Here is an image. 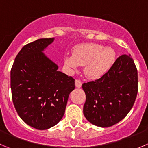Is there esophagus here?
<instances>
[{
  "instance_id": "1",
  "label": "esophagus",
  "mask_w": 148,
  "mask_h": 148,
  "mask_svg": "<svg viewBox=\"0 0 148 148\" xmlns=\"http://www.w3.org/2000/svg\"><path fill=\"white\" fill-rule=\"evenodd\" d=\"M82 84V82L81 80L79 79H76L75 81V86L77 87H81Z\"/></svg>"
}]
</instances>
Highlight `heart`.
<instances>
[{"label":"heart","instance_id":"1","mask_svg":"<svg viewBox=\"0 0 148 148\" xmlns=\"http://www.w3.org/2000/svg\"><path fill=\"white\" fill-rule=\"evenodd\" d=\"M116 53L113 48L95 43L78 45L74 48L72 55H66L64 64L71 71L79 66H84V75L96 79L103 77L114 65Z\"/></svg>","mask_w":148,"mask_h":148}]
</instances>
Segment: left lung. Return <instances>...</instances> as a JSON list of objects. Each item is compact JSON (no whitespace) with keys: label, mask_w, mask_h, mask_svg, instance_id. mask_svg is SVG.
Segmentation results:
<instances>
[{"label":"left lung","mask_w":148,"mask_h":148,"mask_svg":"<svg viewBox=\"0 0 148 148\" xmlns=\"http://www.w3.org/2000/svg\"><path fill=\"white\" fill-rule=\"evenodd\" d=\"M82 89L85 118L100 127L117 124L129 114L137 97L138 77L134 60L130 55L121 56L103 77L83 83Z\"/></svg>","instance_id":"left-lung-1"}]
</instances>
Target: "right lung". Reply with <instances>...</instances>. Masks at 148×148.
Segmentation results:
<instances>
[{"instance_id":"1","label":"right lung","mask_w":148,"mask_h":148,"mask_svg":"<svg viewBox=\"0 0 148 148\" xmlns=\"http://www.w3.org/2000/svg\"><path fill=\"white\" fill-rule=\"evenodd\" d=\"M54 38H42L24 45L11 70V89L17 114L27 124L45 130L58 124L65 113L74 79L42 53Z\"/></svg>"}]
</instances>
